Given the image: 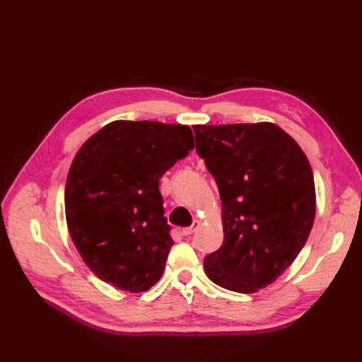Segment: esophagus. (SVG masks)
Returning a JSON list of instances; mask_svg holds the SVG:
<instances>
[{"instance_id":"34e87169","label":"esophagus","mask_w":362,"mask_h":362,"mask_svg":"<svg viewBox=\"0 0 362 362\" xmlns=\"http://www.w3.org/2000/svg\"><path fill=\"white\" fill-rule=\"evenodd\" d=\"M199 225H201V222H199V221H194L192 226H189V228H184V229H182V234H184V235H192V234L196 231V229L199 228Z\"/></svg>"}]
</instances>
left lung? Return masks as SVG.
Listing matches in <instances>:
<instances>
[{
    "mask_svg": "<svg viewBox=\"0 0 362 362\" xmlns=\"http://www.w3.org/2000/svg\"><path fill=\"white\" fill-rule=\"evenodd\" d=\"M196 151L217 182L223 245L206 276L237 293L275 282L299 255L315 217L308 157L272 122L193 125Z\"/></svg>",
    "mask_w": 362,
    "mask_h": 362,
    "instance_id": "1",
    "label": "left lung"
}]
</instances>
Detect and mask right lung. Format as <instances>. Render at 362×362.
<instances>
[{
	"label": "right lung",
	"instance_id": "1",
	"mask_svg": "<svg viewBox=\"0 0 362 362\" xmlns=\"http://www.w3.org/2000/svg\"><path fill=\"white\" fill-rule=\"evenodd\" d=\"M190 149L189 125L115 120L76 152L64 213L76 250L101 281L141 293L161 278L173 240L158 184Z\"/></svg>",
	"mask_w": 362,
	"mask_h": 362
}]
</instances>
